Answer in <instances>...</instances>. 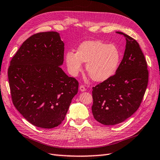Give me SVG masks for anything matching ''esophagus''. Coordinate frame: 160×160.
<instances>
[{
    "mask_svg": "<svg viewBox=\"0 0 160 160\" xmlns=\"http://www.w3.org/2000/svg\"><path fill=\"white\" fill-rule=\"evenodd\" d=\"M79 90H80L81 91H82V92H83V91H86V89H85V87H84L83 85H80V87H79Z\"/></svg>",
    "mask_w": 160,
    "mask_h": 160,
    "instance_id": "34e87169",
    "label": "esophagus"
}]
</instances>
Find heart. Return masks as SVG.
<instances>
[{"mask_svg": "<svg viewBox=\"0 0 160 160\" xmlns=\"http://www.w3.org/2000/svg\"><path fill=\"white\" fill-rule=\"evenodd\" d=\"M121 59L118 47L99 40L85 41L78 46L76 53L68 51L65 55L67 69L72 76H77L86 62L85 69L95 82H103L117 71Z\"/></svg>", "mask_w": 160, "mask_h": 160, "instance_id": "1", "label": "heart"}]
</instances>
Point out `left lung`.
Instances as JSON below:
<instances>
[{"label":"left lung","mask_w":160,"mask_h":160,"mask_svg":"<svg viewBox=\"0 0 160 160\" xmlns=\"http://www.w3.org/2000/svg\"><path fill=\"white\" fill-rule=\"evenodd\" d=\"M126 39L123 59L115 74L93 88L92 113L105 125L122 123L139 108L148 83V65L138 42L122 32Z\"/></svg>","instance_id":"obj_1"}]
</instances>
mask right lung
Segmentation results:
<instances>
[{
    "mask_svg": "<svg viewBox=\"0 0 160 160\" xmlns=\"http://www.w3.org/2000/svg\"><path fill=\"white\" fill-rule=\"evenodd\" d=\"M64 45L57 32L35 34L22 43L8 69L13 105L38 128L60 125L78 92V81L60 67Z\"/></svg>",
    "mask_w": 160,
    "mask_h": 160,
    "instance_id": "add662e5",
    "label": "right lung"
}]
</instances>
